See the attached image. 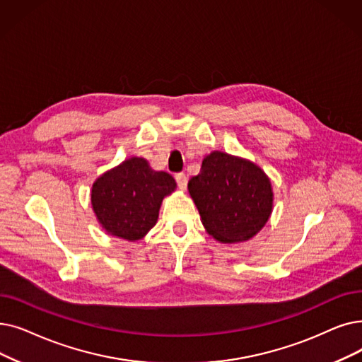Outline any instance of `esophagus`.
Instances as JSON below:
<instances>
[{
    "label": "esophagus",
    "instance_id": "esophagus-1",
    "mask_svg": "<svg viewBox=\"0 0 362 362\" xmlns=\"http://www.w3.org/2000/svg\"><path fill=\"white\" fill-rule=\"evenodd\" d=\"M175 177H176L179 189H180V191H185L186 186H187V177H186L185 173H177V175H176Z\"/></svg>",
    "mask_w": 362,
    "mask_h": 362
}]
</instances>
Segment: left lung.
I'll use <instances>...</instances> for the list:
<instances>
[{
    "label": "left lung",
    "mask_w": 362,
    "mask_h": 362,
    "mask_svg": "<svg viewBox=\"0 0 362 362\" xmlns=\"http://www.w3.org/2000/svg\"><path fill=\"white\" fill-rule=\"evenodd\" d=\"M187 189L202 225L220 243H244L266 225L274 206L269 177L244 158L214 151L202 160Z\"/></svg>",
    "instance_id": "left-lung-1"
}]
</instances>
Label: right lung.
Returning a JSON list of instances; mask_svg holds the SVG:
<instances>
[{"mask_svg":"<svg viewBox=\"0 0 362 362\" xmlns=\"http://www.w3.org/2000/svg\"><path fill=\"white\" fill-rule=\"evenodd\" d=\"M175 189L171 175L155 171L145 158L133 156L96 179L91 206L107 233L137 241L155 226L164 197Z\"/></svg>","mask_w":362,"mask_h":362,"instance_id":"obj_1","label":"right lung"}]
</instances>
